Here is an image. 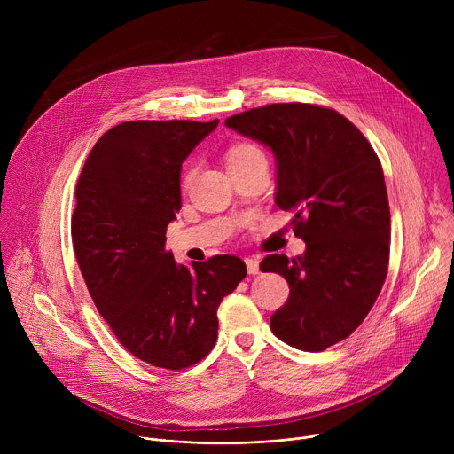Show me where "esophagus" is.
<instances>
[{"mask_svg":"<svg viewBox=\"0 0 454 454\" xmlns=\"http://www.w3.org/2000/svg\"><path fill=\"white\" fill-rule=\"evenodd\" d=\"M261 262H258V258L256 256H249V258H246V268H247V273L249 275H256V273H261V266H258Z\"/></svg>","mask_w":454,"mask_h":454,"instance_id":"1","label":"esophagus"}]
</instances>
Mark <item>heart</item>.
<instances>
[{
  "instance_id": "1",
  "label": "heart",
  "mask_w": 454,
  "mask_h": 454,
  "mask_svg": "<svg viewBox=\"0 0 454 454\" xmlns=\"http://www.w3.org/2000/svg\"><path fill=\"white\" fill-rule=\"evenodd\" d=\"M256 158H266L262 149L256 147L254 144H235L228 149V154H226V161H228V167H237V165H242V163H247L251 160H256ZM193 174H196V168H193L192 165L184 170L183 174V186H188Z\"/></svg>"
}]
</instances>
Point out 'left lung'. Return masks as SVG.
<instances>
[{
  "instance_id": "8db88e82",
  "label": "left lung",
  "mask_w": 454,
  "mask_h": 454,
  "mask_svg": "<svg viewBox=\"0 0 454 454\" xmlns=\"http://www.w3.org/2000/svg\"><path fill=\"white\" fill-rule=\"evenodd\" d=\"M237 133L277 158L275 203L293 212L301 256L268 254L261 271L278 273L289 298L271 316L284 343L321 352L348 338L373 307L390 261V205L380 161L341 113L289 102L226 118Z\"/></svg>"
}]
</instances>
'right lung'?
I'll list each match as a JSON object with an SVG mask.
<instances>
[{"mask_svg":"<svg viewBox=\"0 0 454 454\" xmlns=\"http://www.w3.org/2000/svg\"><path fill=\"white\" fill-rule=\"evenodd\" d=\"M219 120H135L91 149L77 181L72 240L97 310L138 359L167 370L200 363L217 341V309L246 277L233 254L177 264L165 249L181 208V165Z\"/></svg>","mask_w":454,"mask_h":454,"instance_id":"obj_1","label":"right lung"}]
</instances>
